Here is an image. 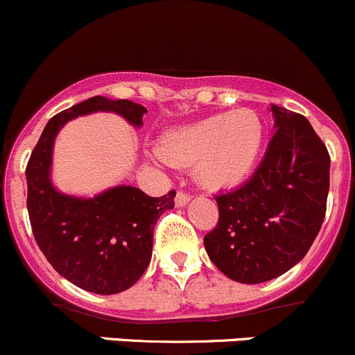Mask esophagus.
<instances>
[{
  "instance_id": "esophagus-1",
  "label": "esophagus",
  "mask_w": 355,
  "mask_h": 355,
  "mask_svg": "<svg viewBox=\"0 0 355 355\" xmlns=\"http://www.w3.org/2000/svg\"><path fill=\"white\" fill-rule=\"evenodd\" d=\"M189 200H190V193L185 192V190H178L177 197H175V204H177L178 207H184Z\"/></svg>"
}]
</instances>
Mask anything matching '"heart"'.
I'll return each mask as SVG.
<instances>
[{
    "mask_svg": "<svg viewBox=\"0 0 355 355\" xmlns=\"http://www.w3.org/2000/svg\"><path fill=\"white\" fill-rule=\"evenodd\" d=\"M263 136L259 114L238 109L168 130L159 143V155L175 166L193 163L196 178L206 187H231L253 170Z\"/></svg>",
    "mask_w": 355,
    "mask_h": 355,
    "instance_id": "obj_1",
    "label": "heart"
}]
</instances>
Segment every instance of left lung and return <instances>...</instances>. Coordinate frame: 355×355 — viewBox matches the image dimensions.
<instances>
[{
	"mask_svg": "<svg viewBox=\"0 0 355 355\" xmlns=\"http://www.w3.org/2000/svg\"><path fill=\"white\" fill-rule=\"evenodd\" d=\"M275 132L255 173L216 196L218 225L204 236L209 259L230 279L259 284L304 259L327 212L330 155L308 119L272 105Z\"/></svg>",
	"mask_w": 355,
	"mask_h": 355,
	"instance_id": "obj_1",
	"label": "left lung"
}]
</instances>
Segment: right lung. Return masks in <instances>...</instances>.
Returning a JSON list of instances; mask_svg holds the SVG:
<instances>
[{
    "label": "right lung",
    "instance_id": "1",
    "mask_svg": "<svg viewBox=\"0 0 355 355\" xmlns=\"http://www.w3.org/2000/svg\"><path fill=\"white\" fill-rule=\"evenodd\" d=\"M117 112L130 124H143L146 109L130 100L92 96L47 122L27 163V209L33 238L55 272L81 289L115 294L129 289L151 260L153 233L159 216L173 209L175 190L149 197L136 187H115L93 197L59 193L49 170L59 129L78 115Z\"/></svg>",
    "mask_w": 355,
    "mask_h": 355
}]
</instances>
